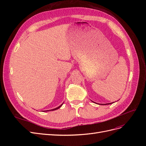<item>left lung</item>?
<instances>
[{
    "label": "left lung",
    "mask_w": 146,
    "mask_h": 146,
    "mask_svg": "<svg viewBox=\"0 0 146 146\" xmlns=\"http://www.w3.org/2000/svg\"><path fill=\"white\" fill-rule=\"evenodd\" d=\"M110 104H111V103H110ZM108 104H104V105H108ZM103 105V104H102Z\"/></svg>",
    "instance_id": "1"
}]
</instances>
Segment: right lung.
Segmentation results:
<instances>
[{"instance_id": "obj_1", "label": "right lung", "mask_w": 146, "mask_h": 146, "mask_svg": "<svg viewBox=\"0 0 146 146\" xmlns=\"http://www.w3.org/2000/svg\"><path fill=\"white\" fill-rule=\"evenodd\" d=\"M62 105L63 104H61L60 106H59V107H57V108H54V109H52V110H50V111H51V110H52V111H54V110H57V109H58V108H60L61 107V106H62ZM47 111H48V110H47ZM49 111H50V110H49Z\"/></svg>"}]
</instances>
